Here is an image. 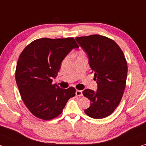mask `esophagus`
<instances>
[{
    "label": "esophagus",
    "mask_w": 146,
    "mask_h": 146,
    "mask_svg": "<svg viewBox=\"0 0 146 146\" xmlns=\"http://www.w3.org/2000/svg\"><path fill=\"white\" fill-rule=\"evenodd\" d=\"M75 94L76 96H82V92L81 90H76V92H75Z\"/></svg>",
    "instance_id": "34e87169"
}]
</instances>
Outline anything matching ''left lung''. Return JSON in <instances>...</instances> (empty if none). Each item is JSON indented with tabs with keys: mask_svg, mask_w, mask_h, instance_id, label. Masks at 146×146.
Instances as JSON below:
<instances>
[{
	"mask_svg": "<svg viewBox=\"0 0 146 146\" xmlns=\"http://www.w3.org/2000/svg\"><path fill=\"white\" fill-rule=\"evenodd\" d=\"M75 40L86 53L98 84L96 92H82L90 101L84 112L92 118H104L114 112L123 96L127 75L125 58L117 44L105 36L94 34Z\"/></svg>",
	"mask_w": 146,
	"mask_h": 146,
	"instance_id": "8db88e82",
	"label": "left lung"
}]
</instances>
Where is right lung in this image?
Segmentation results:
<instances>
[{"label": "right lung", "instance_id": "add662e5", "mask_svg": "<svg viewBox=\"0 0 146 146\" xmlns=\"http://www.w3.org/2000/svg\"><path fill=\"white\" fill-rule=\"evenodd\" d=\"M78 45L73 38H41L23 50L18 59L15 80L23 102L38 118L52 119L61 114L69 99L75 95L73 87L62 89L52 84L61 63Z\"/></svg>", "mask_w": 146, "mask_h": 146}]
</instances>
